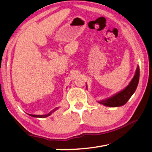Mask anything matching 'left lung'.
<instances>
[{
    "label": "left lung",
    "mask_w": 152,
    "mask_h": 152,
    "mask_svg": "<svg viewBox=\"0 0 152 152\" xmlns=\"http://www.w3.org/2000/svg\"><path fill=\"white\" fill-rule=\"evenodd\" d=\"M139 80H140V68L137 66L134 77L125 89L113 95L111 97L99 101V103L110 107L123 106L135 92L138 85Z\"/></svg>",
    "instance_id": "1"
}]
</instances>
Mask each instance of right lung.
Here are the masks:
<instances>
[{
	"mask_svg": "<svg viewBox=\"0 0 152 152\" xmlns=\"http://www.w3.org/2000/svg\"><path fill=\"white\" fill-rule=\"evenodd\" d=\"M58 109V107H57V108H56L55 109H53V110H51V111L50 112V113H49L48 114H47V115H29L30 116H31V117H39V118H45V117H48V116H50V115L51 114V113H52L53 112H54L55 110H56Z\"/></svg>",
	"mask_w": 152,
	"mask_h": 152,
	"instance_id": "1",
	"label": "right lung"
}]
</instances>
